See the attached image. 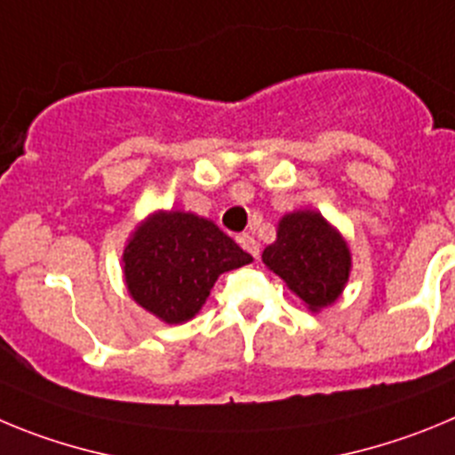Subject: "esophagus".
Listing matches in <instances>:
<instances>
[{"label":"esophagus","mask_w":455,"mask_h":455,"mask_svg":"<svg viewBox=\"0 0 455 455\" xmlns=\"http://www.w3.org/2000/svg\"><path fill=\"white\" fill-rule=\"evenodd\" d=\"M240 244H243L244 251L251 253L253 258L260 256V244H258V240H253L251 235H240Z\"/></svg>","instance_id":"esophagus-1"}]
</instances>
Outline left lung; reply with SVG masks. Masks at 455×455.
Instances as JSON below:
<instances>
[{
	"label": "left lung",
	"instance_id": "1",
	"mask_svg": "<svg viewBox=\"0 0 455 455\" xmlns=\"http://www.w3.org/2000/svg\"><path fill=\"white\" fill-rule=\"evenodd\" d=\"M263 263L310 310H319L333 304L345 288L351 253L342 235L319 212L299 211L281 220L276 243L265 247Z\"/></svg>",
	"mask_w": 455,
	"mask_h": 455
}]
</instances>
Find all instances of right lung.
<instances>
[{
    "label": "right lung",
    "instance_id": "right-lung-1",
    "mask_svg": "<svg viewBox=\"0 0 455 455\" xmlns=\"http://www.w3.org/2000/svg\"><path fill=\"white\" fill-rule=\"evenodd\" d=\"M131 297L167 324L199 313L220 274L251 263V256L208 220L192 212H156L124 249Z\"/></svg>",
    "mask_w": 455,
    "mask_h": 455
}]
</instances>
